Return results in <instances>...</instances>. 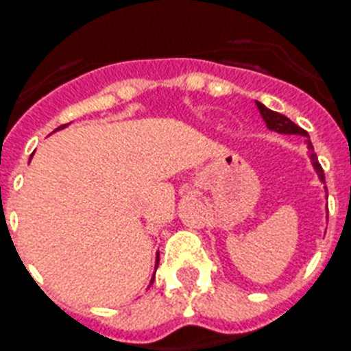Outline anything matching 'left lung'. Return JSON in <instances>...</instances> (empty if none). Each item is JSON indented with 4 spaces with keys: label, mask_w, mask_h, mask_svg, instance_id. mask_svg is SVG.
Returning a JSON list of instances; mask_svg holds the SVG:
<instances>
[{
    "label": "left lung",
    "mask_w": 351,
    "mask_h": 351,
    "mask_svg": "<svg viewBox=\"0 0 351 351\" xmlns=\"http://www.w3.org/2000/svg\"><path fill=\"white\" fill-rule=\"evenodd\" d=\"M257 108L258 112H261L262 119L266 121V125L269 130H275L278 132V134H287V135H303V137H308V134L303 128H300L298 125H294L293 121L289 119V117H285L284 114H278V112H273L269 110L267 107H264L262 103L257 101ZM307 146L308 149H311V160H312V166H314V169H316L317 176H319L321 182H325V173H323V167H321V164L317 162V155L314 152H312V143L307 139Z\"/></svg>",
    "instance_id": "1"
}]
</instances>
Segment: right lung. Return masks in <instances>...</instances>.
<instances>
[{
    "instance_id": "add662e5",
    "label": "right lung",
    "mask_w": 351,
    "mask_h": 351,
    "mask_svg": "<svg viewBox=\"0 0 351 351\" xmlns=\"http://www.w3.org/2000/svg\"><path fill=\"white\" fill-rule=\"evenodd\" d=\"M67 125H62V126H58L57 130H60V128H66ZM157 266H158V253H157V261H155V269H157ZM153 280H155V275H153V278H152V284H153Z\"/></svg>"
}]
</instances>
